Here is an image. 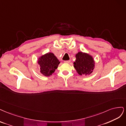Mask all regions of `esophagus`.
<instances>
[{
	"label": "esophagus",
	"mask_w": 126,
	"mask_h": 126,
	"mask_svg": "<svg viewBox=\"0 0 126 126\" xmlns=\"http://www.w3.org/2000/svg\"><path fill=\"white\" fill-rule=\"evenodd\" d=\"M64 62L66 63H69L70 62V60H67V61H64Z\"/></svg>",
	"instance_id": "obj_1"
}]
</instances>
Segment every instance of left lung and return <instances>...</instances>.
I'll use <instances>...</instances> for the list:
<instances>
[{"label": "left lung", "mask_w": 126, "mask_h": 126, "mask_svg": "<svg viewBox=\"0 0 126 126\" xmlns=\"http://www.w3.org/2000/svg\"><path fill=\"white\" fill-rule=\"evenodd\" d=\"M76 60L74 62V67L77 72L80 75H88L94 68L95 62L93 58L88 54L82 52L76 55Z\"/></svg>", "instance_id": "8db88e82"}]
</instances>
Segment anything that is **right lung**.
Listing matches in <instances>:
<instances>
[{"instance_id": "obj_1", "label": "right lung", "mask_w": 126, "mask_h": 126, "mask_svg": "<svg viewBox=\"0 0 126 126\" xmlns=\"http://www.w3.org/2000/svg\"><path fill=\"white\" fill-rule=\"evenodd\" d=\"M60 62L52 53H48L40 57L38 61L40 72L46 76H49L53 73L58 68Z\"/></svg>"}]
</instances>
